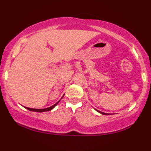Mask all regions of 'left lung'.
<instances>
[{"label": "left lung", "mask_w": 151, "mask_h": 151, "mask_svg": "<svg viewBox=\"0 0 151 151\" xmlns=\"http://www.w3.org/2000/svg\"><path fill=\"white\" fill-rule=\"evenodd\" d=\"M95 110L96 111H98V112H99L100 113H101V114H102V115H109V113H103V112H101V111H98V110H97V109H95Z\"/></svg>", "instance_id": "8db88e82"}]
</instances>
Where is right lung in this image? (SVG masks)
I'll use <instances>...</instances> for the list:
<instances>
[{
  "label": "right lung",
  "instance_id": "right-lung-1",
  "mask_svg": "<svg viewBox=\"0 0 151 151\" xmlns=\"http://www.w3.org/2000/svg\"><path fill=\"white\" fill-rule=\"evenodd\" d=\"M62 98H61V99H62ZM61 99H60V100H61ZM60 100L57 103H55V104H53V106H50V107H48V108H46V109H32V108H28V107H25V106H24V108H25V109H28V110H29V111H34V112H39V113L45 112V111H49L52 110V109H53V108H54V107L58 104V102H60Z\"/></svg>",
  "mask_w": 151,
  "mask_h": 151
}]
</instances>
